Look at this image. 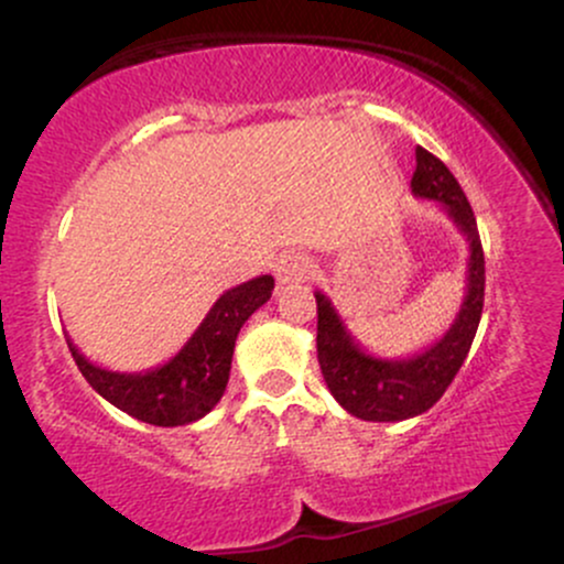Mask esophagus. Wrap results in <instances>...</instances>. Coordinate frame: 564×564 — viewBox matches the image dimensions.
I'll list each match as a JSON object with an SVG mask.
<instances>
[{"label":"esophagus","instance_id":"esophagus-1","mask_svg":"<svg viewBox=\"0 0 564 564\" xmlns=\"http://www.w3.org/2000/svg\"><path fill=\"white\" fill-rule=\"evenodd\" d=\"M313 275V262L304 254H283L281 260L275 262V278L281 286H289V283H304Z\"/></svg>","mask_w":564,"mask_h":564}]
</instances>
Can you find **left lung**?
<instances>
[{"instance_id":"left-lung-1","label":"left lung","mask_w":564,"mask_h":564,"mask_svg":"<svg viewBox=\"0 0 564 564\" xmlns=\"http://www.w3.org/2000/svg\"><path fill=\"white\" fill-rule=\"evenodd\" d=\"M411 193L416 198L437 200L445 215L467 238V286L464 302L448 332L408 358H379L366 352L347 332L323 291H315L318 302V364L336 403L364 422H403L430 411L443 398L458 373L480 326L485 300V257L477 219L462 185L448 166L424 148H416V172L411 177Z\"/></svg>"}]
</instances>
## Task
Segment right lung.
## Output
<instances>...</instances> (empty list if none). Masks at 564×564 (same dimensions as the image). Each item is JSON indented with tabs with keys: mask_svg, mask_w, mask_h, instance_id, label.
<instances>
[{
	"mask_svg": "<svg viewBox=\"0 0 564 564\" xmlns=\"http://www.w3.org/2000/svg\"><path fill=\"white\" fill-rule=\"evenodd\" d=\"M273 289V275L251 278L228 289L212 304L183 349L164 366L148 371H108L84 358L70 336L66 341L82 377L119 411L153 426L193 424L225 394L238 332L270 300Z\"/></svg>",
	"mask_w": 564,
	"mask_h": 564,
	"instance_id": "right-lung-1",
	"label": "right lung"
}]
</instances>
